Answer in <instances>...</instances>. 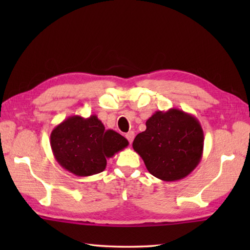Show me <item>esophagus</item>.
<instances>
[{"instance_id": "1", "label": "esophagus", "mask_w": 250, "mask_h": 250, "mask_svg": "<svg viewBox=\"0 0 250 250\" xmlns=\"http://www.w3.org/2000/svg\"><path fill=\"white\" fill-rule=\"evenodd\" d=\"M125 137H126V140H128L129 143L131 144V143L133 142V139H134V132L131 131V132H129V133H126Z\"/></svg>"}]
</instances>
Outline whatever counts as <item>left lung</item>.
Listing matches in <instances>:
<instances>
[{
    "mask_svg": "<svg viewBox=\"0 0 250 250\" xmlns=\"http://www.w3.org/2000/svg\"><path fill=\"white\" fill-rule=\"evenodd\" d=\"M132 146L151 175L163 182H175L198 167L204 133L199 120L184 110H158L146 121V130L136 135Z\"/></svg>",
    "mask_w": 250,
    "mask_h": 250,
    "instance_id": "obj_1",
    "label": "left lung"
}]
</instances>
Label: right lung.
<instances>
[{
	"instance_id": "add662e5",
	"label": "right lung",
	"mask_w": 250,
	"mask_h": 250,
	"mask_svg": "<svg viewBox=\"0 0 250 250\" xmlns=\"http://www.w3.org/2000/svg\"><path fill=\"white\" fill-rule=\"evenodd\" d=\"M128 140L114 130H105L97 115L71 116L51 131L50 146L60 166L76 176L103 172L106 159L125 149Z\"/></svg>"
}]
</instances>
